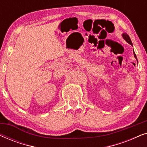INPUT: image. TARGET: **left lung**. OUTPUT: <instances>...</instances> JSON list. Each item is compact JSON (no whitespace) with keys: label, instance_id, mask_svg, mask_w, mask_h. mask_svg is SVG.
Instances as JSON below:
<instances>
[{"label":"left lung","instance_id":"1","mask_svg":"<svg viewBox=\"0 0 147 147\" xmlns=\"http://www.w3.org/2000/svg\"><path fill=\"white\" fill-rule=\"evenodd\" d=\"M122 37H123L124 39L126 40L127 43H128L129 44H130V45H132V41H131V40H130V38L129 36L128 35V34L123 33V34H122ZM134 57H135L136 59V60H137V57H136V55L135 53H134ZM137 61H138V60H137Z\"/></svg>","mask_w":147,"mask_h":147}]
</instances>
